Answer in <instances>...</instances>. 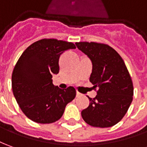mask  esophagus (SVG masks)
Instances as JSON below:
<instances>
[{
    "instance_id": "obj_1",
    "label": "esophagus",
    "mask_w": 147,
    "mask_h": 147,
    "mask_svg": "<svg viewBox=\"0 0 147 147\" xmlns=\"http://www.w3.org/2000/svg\"><path fill=\"white\" fill-rule=\"evenodd\" d=\"M76 95H77V97H79V96H81V94H80L79 92H77Z\"/></svg>"
}]
</instances>
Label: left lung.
<instances>
[{
	"label": "left lung",
	"mask_w": 147,
	"mask_h": 147,
	"mask_svg": "<svg viewBox=\"0 0 147 147\" xmlns=\"http://www.w3.org/2000/svg\"><path fill=\"white\" fill-rule=\"evenodd\" d=\"M76 45L90 57L93 69L90 82L97 90L94 98L82 111L87 124L110 127L125 116L134 95L133 82L124 61L112 47L96 42H77Z\"/></svg>",
	"instance_id": "obj_1"
}]
</instances>
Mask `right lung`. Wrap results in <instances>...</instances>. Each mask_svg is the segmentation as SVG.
Instances as JSON below:
<instances>
[{
  "label": "right lung",
  "mask_w": 147,
  "mask_h": 147,
  "mask_svg": "<svg viewBox=\"0 0 147 147\" xmlns=\"http://www.w3.org/2000/svg\"><path fill=\"white\" fill-rule=\"evenodd\" d=\"M72 42L41 39L30 45L18 59L12 74V89L17 102L27 118L49 124L59 120L68 103L76 96L75 89L65 90L53 84L59 72V57L75 49Z\"/></svg>",
  "instance_id": "add662e5"
}]
</instances>
